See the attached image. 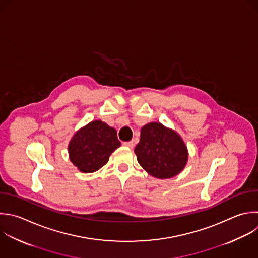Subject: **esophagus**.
<instances>
[{
    "label": "esophagus",
    "instance_id": "1",
    "mask_svg": "<svg viewBox=\"0 0 258 258\" xmlns=\"http://www.w3.org/2000/svg\"><path fill=\"white\" fill-rule=\"evenodd\" d=\"M123 145H124V146H127V147H130V148H133V146H134V142H133V141L123 142Z\"/></svg>",
    "mask_w": 258,
    "mask_h": 258
}]
</instances>
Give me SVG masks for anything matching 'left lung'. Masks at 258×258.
<instances>
[{
  "instance_id": "1",
  "label": "left lung",
  "mask_w": 258,
  "mask_h": 258,
  "mask_svg": "<svg viewBox=\"0 0 258 258\" xmlns=\"http://www.w3.org/2000/svg\"><path fill=\"white\" fill-rule=\"evenodd\" d=\"M134 152L138 163L156 178L177 175L186 165L188 152L181 137L158 122L141 128L140 140Z\"/></svg>"
}]
</instances>
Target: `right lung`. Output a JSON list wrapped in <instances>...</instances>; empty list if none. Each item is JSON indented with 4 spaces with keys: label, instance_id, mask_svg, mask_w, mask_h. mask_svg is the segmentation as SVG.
I'll use <instances>...</instances> for the list:
<instances>
[{
    "label": "right lung",
    "instance_id": "obj_1",
    "mask_svg": "<svg viewBox=\"0 0 258 258\" xmlns=\"http://www.w3.org/2000/svg\"><path fill=\"white\" fill-rule=\"evenodd\" d=\"M120 145L117 131L105 122L96 120L75 133L68 149L73 164L80 171L90 173L104 166Z\"/></svg>",
    "mask_w": 258,
    "mask_h": 258
}]
</instances>
